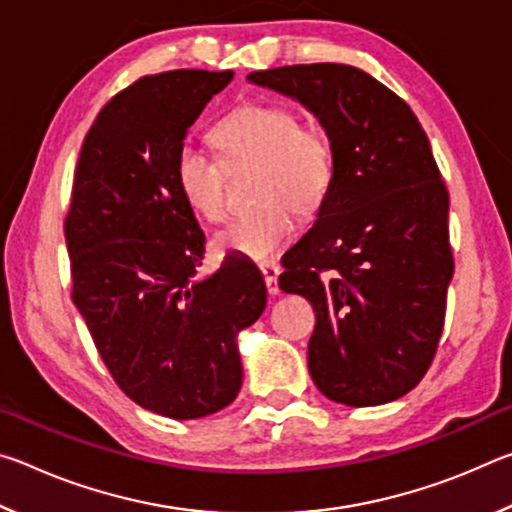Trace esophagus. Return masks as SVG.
<instances>
[{
	"label": "esophagus",
	"instance_id": "1",
	"mask_svg": "<svg viewBox=\"0 0 512 512\" xmlns=\"http://www.w3.org/2000/svg\"><path fill=\"white\" fill-rule=\"evenodd\" d=\"M262 268V275H264V282H266V291L275 296V293H280V287H277V277H280V266L266 262L259 266Z\"/></svg>",
	"mask_w": 512,
	"mask_h": 512
}]
</instances>
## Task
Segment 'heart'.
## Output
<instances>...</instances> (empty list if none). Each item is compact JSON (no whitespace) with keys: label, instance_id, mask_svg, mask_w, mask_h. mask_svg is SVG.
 Here are the masks:
<instances>
[{"label":"heart","instance_id":"obj_1","mask_svg":"<svg viewBox=\"0 0 512 512\" xmlns=\"http://www.w3.org/2000/svg\"><path fill=\"white\" fill-rule=\"evenodd\" d=\"M214 144L225 164L257 162L253 210L237 214L216 235L219 248L266 262L287 246L296 230V212L311 214L325 203L336 176V144L318 119H298L280 103H248L214 128ZM173 173L185 201L205 221L228 214V176L219 158L201 144L178 146Z\"/></svg>","mask_w":512,"mask_h":512}]
</instances>
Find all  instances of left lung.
Instances as JSON below:
<instances>
[{"instance_id":"8db88e82","label":"left lung","mask_w":512,"mask_h":512,"mask_svg":"<svg viewBox=\"0 0 512 512\" xmlns=\"http://www.w3.org/2000/svg\"><path fill=\"white\" fill-rule=\"evenodd\" d=\"M248 79L305 103L336 144L334 185L280 275L282 291L316 311L311 379L348 406L393 402L436 357L454 273L449 194L427 133L409 103L352 65Z\"/></svg>"}]
</instances>
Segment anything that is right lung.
<instances>
[{
    "label": "right lung",
    "instance_id": "add662e5",
    "mask_svg": "<svg viewBox=\"0 0 512 512\" xmlns=\"http://www.w3.org/2000/svg\"><path fill=\"white\" fill-rule=\"evenodd\" d=\"M230 81V69H173L117 92L85 135L65 216L72 300L99 357L133 402L173 420L235 400L237 334L266 307L239 255L198 280L205 232L173 173L187 128Z\"/></svg>",
    "mask_w": 512,
    "mask_h": 512
}]
</instances>
